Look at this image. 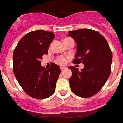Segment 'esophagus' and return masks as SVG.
Returning a JSON list of instances; mask_svg holds the SVG:
<instances>
[{"instance_id": "1", "label": "esophagus", "mask_w": 123, "mask_h": 123, "mask_svg": "<svg viewBox=\"0 0 123 123\" xmlns=\"http://www.w3.org/2000/svg\"><path fill=\"white\" fill-rule=\"evenodd\" d=\"M65 69H66V67H64V66L60 67V70H61V71H63Z\"/></svg>"}]
</instances>
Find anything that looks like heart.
I'll return each instance as SVG.
<instances>
[{"mask_svg":"<svg viewBox=\"0 0 123 123\" xmlns=\"http://www.w3.org/2000/svg\"><path fill=\"white\" fill-rule=\"evenodd\" d=\"M67 39V38H66ZM67 59L65 57H60L58 58V60H57V62L60 64H65L66 63Z\"/></svg>","mask_w":123,"mask_h":123,"instance_id":"1","label":"heart"}]
</instances>
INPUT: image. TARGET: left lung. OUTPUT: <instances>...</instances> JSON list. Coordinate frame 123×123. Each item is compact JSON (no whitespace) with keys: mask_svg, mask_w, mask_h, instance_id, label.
<instances>
[{"mask_svg":"<svg viewBox=\"0 0 123 123\" xmlns=\"http://www.w3.org/2000/svg\"><path fill=\"white\" fill-rule=\"evenodd\" d=\"M76 44L74 63H84L78 71L69 67L72 75L70 78L71 90L76 95L89 98L101 90L111 74L112 55L108 42L98 31L82 29L68 32Z\"/></svg>","mask_w":123,"mask_h":123,"instance_id":"obj_1","label":"left lung"}]
</instances>
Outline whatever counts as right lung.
<instances>
[{
	"mask_svg": "<svg viewBox=\"0 0 123 123\" xmlns=\"http://www.w3.org/2000/svg\"><path fill=\"white\" fill-rule=\"evenodd\" d=\"M54 38L52 32L31 31L19 41L13 52L14 74L25 92L34 98H47L55 90L60 66L52 63L45 69L40 62Z\"/></svg>",
	"mask_w": 123,
	"mask_h": 123,
	"instance_id": "obj_1",
	"label": "right lung"
}]
</instances>
